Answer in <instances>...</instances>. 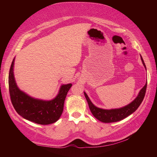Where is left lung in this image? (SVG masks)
Masks as SVG:
<instances>
[{
    "instance_id": "8db88e82",
    "label": "left lung",
    "mask_w": 157,
    "mask_h": 157,
    "mask_svg": "<svg viewBox=\"0 0 157 157\" xmlns=\"http://www.w3.org/2000/svg\"><path fill=\"white\" fill-rule=\"evenodd\" d=\"M140 57L142 64L146 69L144 60H143L141 55ZM146 86H147V82L146 83L144 87L140 90V91L139 92L137 96V97H136L134 101L131 103H129V105L119 109H104L98 108L91 102L90 99L89 98L87 94H86L85 92H84V93L85 97L86 98V101L88 102L90 110L91 113H92V115H94V117L103 123H113L121 121V120L125 119L127 117H128L129 115L132 114L133 113L135 112L136 110H137V109L139 107V106L142 103L143 99L144 98Z\"/></svg>"
}]
</instances>
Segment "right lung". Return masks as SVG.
I'll return each mask as SVG.
<instances>
[{
    "instance_id": "right-lung-1",
    "label": "right lung",
    "mask_w": 157,
    "mask_h": 157,
    "mask_svg": "<svg viewBox=\"0 0 157 157\" xmlns=\"http://www.w3.org/2000/svg\"><path fill=\"white\" fill-rule=\"evenodd\" d=\"M13 59L9 73V88L13 107L19 115L38 124L48 125L56 122L61 116L64 102L71 84H63L58 94L50 101L38 99L21 90L16 84L14 77Z\"/></svg>"
}]
</instances>
